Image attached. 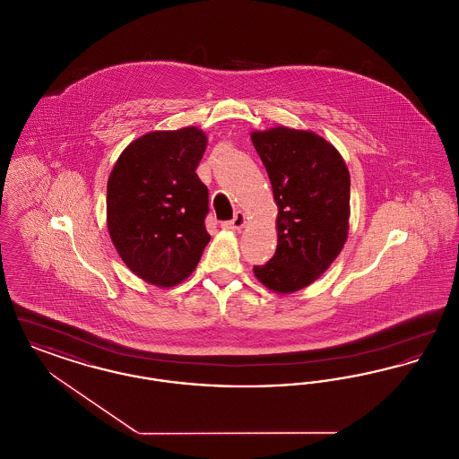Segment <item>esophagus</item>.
<instances>
[{
	"label": "esophagus",
	"mask_w": 459,
	"mask_h": 459,
	"mask_svg": "<svg viewBox=\"0 0 459 459\" xmlns=\"http://www.w3.org/2000/svg\"><path fill=\"white\" fill-rule=\"evenodd\" d=\"M244 225H246V215L242 212H238L234 215V219L221 223V229H225V230H240Z\"/></svg>",
	"instance_id": "34e87169"
}]
</instances>
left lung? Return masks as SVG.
Here are the masks:
<instances>
[{
    "instance_id": "obj_1",
    "label": "left lung",
    "mask_w": 459,
    "mask_h": 459,
    "mask_svg": "<svg viewBox=\"0 0 459 459\" xmlns=\"http://www.w3.org/2000/svg\"><path fill=\"white\" fill-rule=\"evenodd\" d=\"M270 177L277 215V249L255 275L273 292L315 282L339 256L350 230L351 178L339 152L311 131L273 127L251 132Z\"/></svg>"
}]
</instances>
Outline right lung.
<instances>
[{"mask_svg":"<svg viewBox=\"0 0 459 459\" xmlns=\"http://www.w3.org/2000/svg\"><path fill=\"white\" fill-rule=\"evenodd\" d=\"M206 141L197 127L148 132L122 152L109 174V238L122 262L150 284H180L210 242L208 187L196 174Z\"/></svg>","mask_w":459,"mask_h":459,"instance_id":"add662e5","label":"right lung"}]
</instances>
